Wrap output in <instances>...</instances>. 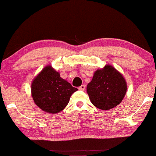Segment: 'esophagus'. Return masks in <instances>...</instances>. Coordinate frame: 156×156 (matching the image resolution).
I'll return each mask as SVG.
<instances>
[{
  "instance_id": "1",
  "label": "esophagus",
  "mask_w": 156,
  "mask_h": 156,
  "mask_svg": "<svg viewBox=\"0 0 156 156\" xmlns=\"http://www.w3.org/2000/svg\"><path fill=\"white\" fill-rule=\"evenodd\" d=\"M78 89H79V90L84 91V90H85V89H86V86L85 85H81Z\"/></svg>"
}]
</instances>
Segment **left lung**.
<instances>
[{"instance_id": "left-lung-1", "label": "left lung", "mask_w": 156, "mask_h": 156, "mask_svg": "<svg viewBox=\"0 0 156 156\" xmlns=\"http://www.w3.org/2000/svg\"><path fill=\"white\" fill-rule=\"evenodd\" d=\"M91 103L101 110H109L121 103L127 92L124 76L110 64L98 69L87 87Z\"/></svg>"}]
</instances>
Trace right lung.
<instances>
[{"label": "right lung", "mask_w": 156, "mask_h": 156, "mask_svg": "<svg viewBox=\"0 0 156 156\" xmlns=\"http://www.w3.org/2000/svg\"><path fill=\"white\" fill-rule=\"evenodd\" d=\"M78 89L60 77V73L48 65L34 78L31 96L35 104L44 112L57 114L67 106Z\"/></svg>", "instance_id": "right-lung-1"}]
</instances>
